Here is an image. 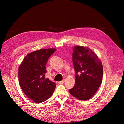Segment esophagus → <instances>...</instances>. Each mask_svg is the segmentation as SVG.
<instances>
[{"mask_svg":"<svg viewBox=\"0 0 124 124\" xmlns=\"http://www.w3.org/2000/svg\"><path fill=\"white\" fill-rule=\"evenodd\" d=\"M64 82H65V80H63L59 82V84H63V83H64Z\"/></svg>","mask_w":124,"mask_h":124,"instance_id":"obj_1","label":"esophagus"}]
</instances>
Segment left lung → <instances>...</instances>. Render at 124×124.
Wrapping results in <instances>:
<instances>
[{"label": "left lung", "instance_id": "obj_1", "mask_svg": "<svg viewBox=\"0 0 124 124\" xmlns=\"http://www.w3.org/2000/svg\"><path fill=\"white\" fill-rule=\"evenodd\" d=\"M72 62L76 72L74 87L69 91L70 94L81 100L91 99L101 84L103 66L94 52L88 47H73ZM80 73L78 75V72Z\"/></svg>", "mask_w": 124, "mask_h": 124}]
</instances>
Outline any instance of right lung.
<instances>
[{"label":"right lung","mask_w":124,"mask_h":124,"mask_svg":"<svg viewBox=\"0 0 124 124\" xmlns=\"http://www.w3.org/2000/svg\"><path fill=\"white\" fill-rule=\"evenodd\" d=\"M55 48L40 49L24 57L18 68V82L25 94L34 102L47 100L53 94L56 84L46 78V65Z\"/></svg>","instance_id":"obj_1"}]
</instances>
